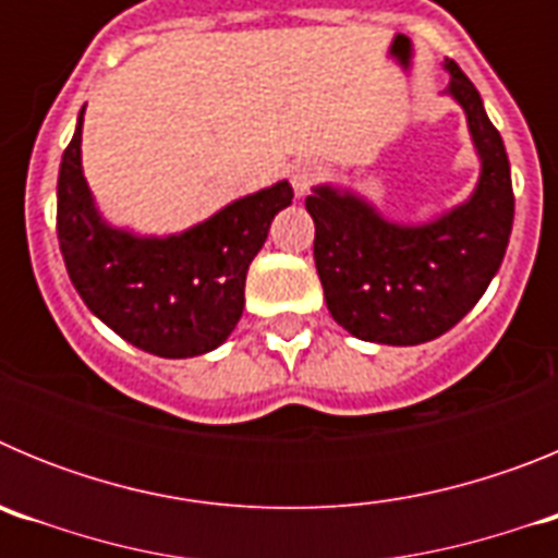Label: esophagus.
Returning a JSON list of instances; mask_svg holds the SVG:
<instances>
[{
  "instance_id": "34e87169",
  "label": "esophagus",
  "mask_w": 558,
  "mask_h": 558,
  "mask_svg": "<svg viewBox=\"0 0 558 558\" xmlns=\"http://www.w3.org/2000/svg\"><path fill=\"white\" fill-rule=\"evenodd\" d=\"M318 165L315 161H295L293 167H290V184H293V192L299 195V198H304L310 192V186L318 181Z\"/></svg>"
}]
</instances>
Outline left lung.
Masks as SVG:
<instances>
[{
	"label": "left lung",
	"mask_w": 558,
	"mask_h": 558,
	"mask_svg": "<svg viewBox=\"0 0 558 558\" xmlns=\"http://www.w3.org/2000/svg\"><path fill=\"white\" fill-rule=\"evenodd\" d=\"M450 95L466 113L481 175L472 195L427 223H397L347 186L307 195L313 256L327 310L360 340L416 347L445 335L500 270L514 223L511 167L472 81L447 58Z\"/></svg>",
	"instance_id": "left-lung-1"
}]
</instances>
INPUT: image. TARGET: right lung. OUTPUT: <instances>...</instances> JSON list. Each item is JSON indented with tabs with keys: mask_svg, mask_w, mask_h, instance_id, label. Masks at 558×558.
<instances>
[{
	"mask_svg": "<svg viewBox=\"0 0 558 558\" xmlns=\"http://www.w3.org/2000/svg\"><path fill=\"white\" fill-rule=\"evenodd\" d=\"M83 111L58 172V243L69 279L86 307L142 352L195 357L218 349L243 315L248 265L293 186L276 181L179 234L120 229L102 218L83 175Z\"/></svg>",
	"mask_w": 558,
	"mask_h": 558,
	"instance_id": "right-lung-1",
	"label": "right lung"
}]
</instances>
